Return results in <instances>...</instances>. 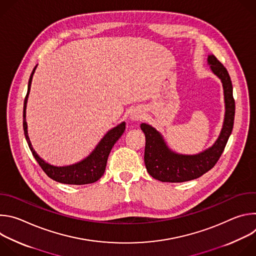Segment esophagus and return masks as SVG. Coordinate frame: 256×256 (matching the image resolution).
I'll return each mask as SVG.
<instances>
[{
  "mask_svg": "<svg viewBox=\"0 0 256 256\" xmlns=\"http://www.w3.org/2000/svg\"><path fill=\"white\" fill-rule=\"evenodd\" d=\"M130 118L134 122H140L144 118V112L142 108H134L130 112Z\"/></svg>",
  "mask_w": 256,
  "mask_h": 256,
  "instance_id": "esophagus-1",
  "label": "esophagus"
}]
</instances>
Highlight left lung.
<instances>
[{
    "label": "left lung",
    "instance_id": "left-lung-1",
    "mask_svg": "<svg viewBox=\"0 0 256 256\" xmlns=\"http://www.w3.org/2000/svg\"><path fill=\"white\" fill-rule=\"evenodd\" d=\"M208 64L212 74L222 82L225 102L224 122L216 142L204 151L194 154H179L171 150L162 134L148 124H142L146 136L144 164L149 174L162 182H184L200 177L210 170L221 157L233 130L235 101L233 87L226 68L214 54L208 56Z\"/></svg>",
    "mask_w": 256,
    "mask_h": 256
}]
</instances>
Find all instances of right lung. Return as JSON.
<instances>
[{"mask_svg": "<svg viewBox=\"0 0 256 256\" xmlns=\"http://www.w3.org/2000/svg\"><path fill=\"white\" fill-rule=\"evenodd\" d=\"M36 66H38V64L34 66L28 81V90L24 100V107H23V130H24V134H25L27 144L32 152V155L34 156L35 160L38 161L40 166L42 168V170L46 173V175L52 180L60 182V184H76V186L93 184V182L100 179V177L104 174L109 153H110L114 144L124 134L126 130V122H122L118 126L112 128V130H109L104 134V136L100 140V142L97 144L95 149L80 162H77L72 165H66V166H54L46 162L42 158L38 156V154L34 151L32 147L31 142L28 136L27 122H26L27 100H28V96L31 88V82H32V78L34 75V72L36 70Z\"/></svg>", "mask_w": 256, "mask_h": 256, "instance_id": "obj_1", "label": "right lung"}]
</instances>
